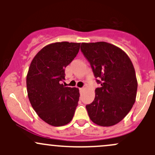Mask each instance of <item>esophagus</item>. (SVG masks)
<instances>
[{"label": "esophagus", "instance_id": "34e87169", "mask_svg": "<svg viewBox=\"0 0 155 155\" xmlns=\"http://www.w3.org/2000/svg\"><path fill=\"white\" fill-rule=\"evenodd\" d=\"M79 90H80V91H83L84 90V87H80V88H79Z\"/></svg>", "mask_w": 155, "mask_h": 155}]
</instances>
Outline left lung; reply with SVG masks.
<instances>
[{
  "mask_svg": "<svg viewBox=\"0 0 155 155\" xmlns=\"http://www.w3.org/2000/svg\"><path fill=\"white\" fill-rule=\"evenodd\" d=\"M81 51L101 85L95 89L93 102L86 105L89 118L97 125H115L135 103L137 80L134 65L122 49L106 42L82 43Z\"/></svg>",
  "mask_w": 155,
  "mask_h": 155,
  "instance_id": "8db88e82",
  "label": "left lung"
}]
</instances>
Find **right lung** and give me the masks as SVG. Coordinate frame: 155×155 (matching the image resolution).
I'll return each mask as SVG.
<instances>
[{
    "instance_id": "right-lung-1",
    "label": "right lung",
    "mask_w": 155,
    "mask_h": 155,
    "mask_svg": "<svg viewBox=\"0 0 155 155\" xmlns=\"http://www.w3.org/2000/svg\"><path fill=\"white\" fill-rule=\"evenodd\" d=\"M80 43L47 45L31 61L26 78L30 103L38 116L51 126L68 124L78 106L79 91L65 87V68L79 52Z\"/></svg>"
}]
</instances>
